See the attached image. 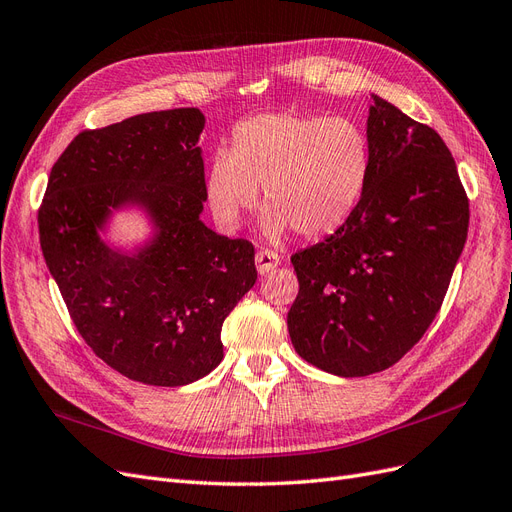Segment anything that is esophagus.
I'll return each mask as SVG.
<instances>
[{"label": "esophagus", "instance_id": "1", "mask_svg": "<svg viewBox=\"0 0 512 512\" xmlns=\"http://www.w3.org/2000/svg\"><path fill=\"white\" fill-rule=\"evenodd\" d=\"M277 265H280V256H277L275 252H271V250L256 252V269L260 275L273 271Z\"/></svg>", "mask_w": 512, "mask_h": 512}]
</instances>
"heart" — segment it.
Wrapping results in <instances>:
<instances>
[{
	"instance_id": "heart-1",
	"label": "heart",
	"mask_w": 512,
	"mask_h": 512,
	"mask_svg": "<svg viewBox=\"0 0 512 512\" xmlns=\"http://www.w3.org/2000/svg\"><path fill=\"white\" fill-rule=\"evenodd\" d=\"M371 153L365 132L348 117L265 113L241 121L228 153L207 168V203L220 226L235 230L260 203L265 232L297 230L320 239L342 228L365 192Z\"/></svg>"
}]
</instances>
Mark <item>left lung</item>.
Wrapping results in <instances>:
<instances>
[{
    "instance_id": "8db88e82",
    "label": "left lung",
    "mask_w": 512,
    "mask_h": 512,
    "mask_svg": "<svg viewBox=\"0 0 512 512\" xmlns=\"http://www.w3.org/2000/svg\"><path fill=\"white\" fill-rule=\"evenodd\" d=\"M365 192L350 220L290 260L294 350L333 376L395 365L440 312L470 205L440 134L371 94Z\"/></svg>"
}]
</instances>
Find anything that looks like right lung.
<instances>
[{
  "label": "right lung",
  "instance_id": "obj_1",
  "mask_svg": "<svg viewBox=\"0 0 512 512\" xmlns=\"http://www.w3.org/2000/svg\"><path fill=\"white\" fill-rule=\"evenodd\" d=\"M205 115L145 113L85 130L55 162L38 211L40 247L74 327L121 376L183 386L220 365L222 324L256 284L254 245L200 220ZM136 206L152 237L128 253L101 239Z\"/></svg>",
  "mask_w": 512,
  "mask_h": 512
}]
</instances>
